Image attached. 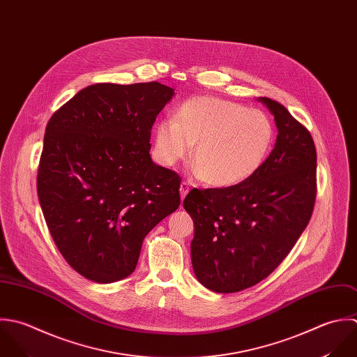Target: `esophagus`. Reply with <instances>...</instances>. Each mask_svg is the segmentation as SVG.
Masks as SVG:
<instances>
[{"label":"esophagus","instance_id":"1","mask_svg":"<svg viewBox=\"0 0 357 357\" xmlns=\"http://www.w3.org/2000/svg\"><path fill=\"white\" fill-rule=\"evenodd\" d=\"M188 191H190V184H188L187 181H183V183L180 184V195H181V199L185 198V195L188 194Z\"/></svg>","mask_w":357,"mask_h":357}]
</instances>
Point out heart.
Returning a JSON list of instances; mask_svg holds the SVG:
<instances>
[{
    "label": "heart",
    "instance_id": "obj_1",
    "mask_svg": "<svg viewBox=\"0 0 357 357\" xmlns=\"http://www.w3.org/2000/svg\"><path fill=\"white\" fill-rule=\"evenodd\" d=\"M274 142V123L261 109L218 98L195 97L177 111L176 120L155 127L156 159L173 166L191 145L192 162L202 181L231 187L252 177L267 159Z\"/></svg>",
    "mask_w": 357,
    "mask_h": 357
}]
</instances>
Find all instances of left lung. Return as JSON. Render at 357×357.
I'll list each match as a JSON object with an SVG mask.
<instances>
[{
	"label": "left lung",
	"mask_w": 357,
	"mask_h": 357,
	"mask_svg": "<svg viewBox=\"0 0 357 357\" xmlns=\"http://www.w3.org/2000/svg\"><path fill=\"white\" fill-rule=\"evenodd\" d=\"M278 130L271 153L248 180L226 188H192L183 205L194 220L192 268L219 294L256 285L287 257L316 201L317 155L309 130L285 107L259 98Z\"/></svg>",
	"instance_id": "left-lung-1"
}]
</instances>
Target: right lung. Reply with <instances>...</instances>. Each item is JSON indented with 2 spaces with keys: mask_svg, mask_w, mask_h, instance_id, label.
Here are the masks:
<instances>
[{
  "mask_svg": "<svg viewBox=\"0 0 357 357\" xmlns=\"http://www.w3.org/2000/svg\"><path fill=\"white\" fill-rule=\"evenodd\" d=\"M173 96L158 82L93 84L45 127L40 206L56 248L87 280L130 275L145 236L180 206V176L149 155L152 126Z\"/></svg>",
  "mask_w": 357,
  "mask_h": 357,
  "instance_id": "right-lung-1",
  "label": "right lung"
}]
</instances>
